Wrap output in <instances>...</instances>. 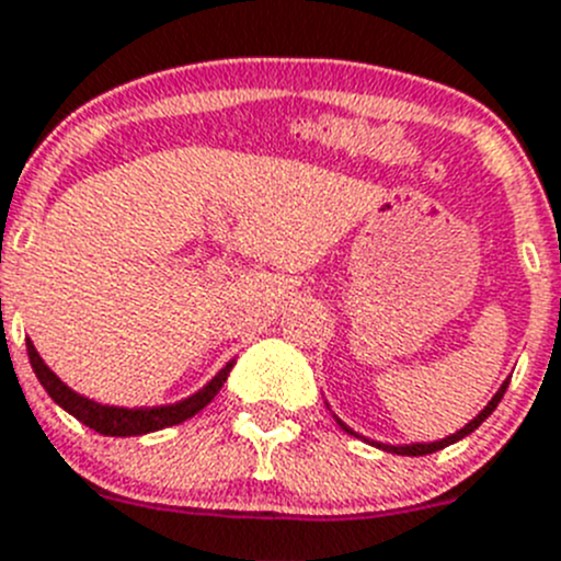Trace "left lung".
I'll return each instance as SVG.
<instances>
[{"mask_svg":"<svg viewBox=\"0 0 561 561\" xmlns=\"http://www.w3.org/2000/svg\"><path fill=\"white\" fill-rule=\"evenodd\" d=\"M506 387H510V379L504 381V385L499 387V392H495L493 399L486 401V407L484 410L479 412V415L473 417V421L470 423H465L462 428H459L457 434H448V437H443V439H434V443H412V446H387V443H374V439H368L370 446H376V448H381V451H387V454H401V457H423V454H434V451H439V448H446V446H454V443H457V439H462V437H468L470 432H476V428L481 426V423L486 421V417L493 415L495 412V407H499V401L504 399V392H506ZM329 407V404H327ZM334 421L340 423V428H343V432H348V434H354V437H363V434H357L354 432L352 426H345L343 421H340L337 415H334ZM365 439V437H363Z\"/></svg>","mask_w":561,"mask_h":561,"instance_id":"1","label":"left lung"}]
</instances>
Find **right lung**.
Returning <instances> with one entry per match:
<instances>
[{
    "label": "right lung",
    "mask_w": 561,
    "mask_h": 561,
    "mask_svg": "<svg viewBox=\"0 0 561 561\" xmlns=\"http://www.w3.org/2000/svg\"><path fill=\"white\" fill-rule=\"evenodd\" d=\"M27 354H30V365H33L35 376L44 385V390L49 392V399L55 401L57 407L68 412V415H75L77 421L91 426L93 432L104 434V437H138V434H149V432H160L165 426H176V423L187 421L196 412H202L209 401L216 399L218 390L227 381L229 370H232L234 359H229L221 370H218L207 385L202 387L198 392L187 396V399L176 401V404H165V407H110V404H99V401L85 399L77 390L66 385L49 365L41 359V354L35 352L33 340L27 337Z\"/></svg>",
    "instance_id": "1"
}]
</instances>
